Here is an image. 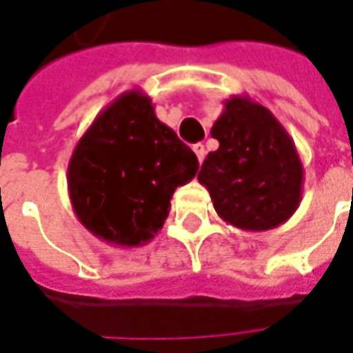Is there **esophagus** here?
<instances>
[{
	"label": "esophagus",
	"mask_w": 353,
	"mask_h": 353,
	"mask_svg": "<svg viewBox=\"0 0 353 353\" xmlns=\"http://www.w3.org/2000/svg\"><path fill=\"white\" fill-rule=\"evenodd\" d=\"M192 151H194V153H196L198 161H200V163H202V161H204V157H206V147H204V145H202V143H196V145H194V147H192Z\"/></svg>",
	"instance_id": "34e87169"
}]
</instances>
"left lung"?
<instances>
[{"label": "left lung", "instance_id": "left-lung-1", "mask_svg": "<svg viewBox=\"0 0 353 353\" xmlns=\"http://www.w3.org/2000/svg\"><path fill=\"white\" fill-rule=\"evenodd\" d=\"M210 133L220 147L208 153L198 181L218 216L245 232L285 224L301 204L305 181L287 129L250 96H232Z\"/></svg>", "mask_w": 353, "mask_h": 353}]
</instances>
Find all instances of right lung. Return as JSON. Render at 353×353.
I'll return each mask as SVG.
<instances>
[{"label":"right lung","instance_id":"obj_1","mask_svg":"<svg viewBox=\"0 0 353 353\" xmlns=\"http://www.w3.org/2000/svg\"><path fill=\"white\" fill-rule=\"evenodd\" d=\"M196 172V155L159 121L151 98L128 90L76 143L66 181L76 218L92 236L141 248L165 224L174 190Z\"/></svg>","mask_w":353,"mask_h":353}]
</instances>
